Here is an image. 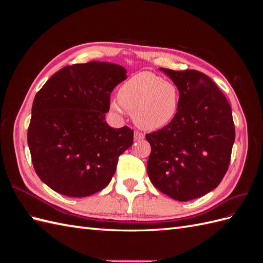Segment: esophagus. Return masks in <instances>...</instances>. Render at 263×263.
I'll return each mask as SVG.
<instances>
[{
	"label": "esophagus",
	"instance_id": "34e87169",
	"mask_svg": "<svg viewBox=\"0 0 263 263\" xmlns=\"http://www.w3.org/2000/svg\"><path fill=\"white\" fill-rule=\"evenodd\" d=\"M145 138V135L140 132H135L134 133V139L136 141H140Z\"/></svg>",
	"mask_w": 263,
	"mask_h": 263
}]
</instances>
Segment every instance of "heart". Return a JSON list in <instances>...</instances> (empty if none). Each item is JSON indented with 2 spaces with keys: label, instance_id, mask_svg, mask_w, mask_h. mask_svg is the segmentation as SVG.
<instances>
[{
  "label": "heart",
  "instance_id": "heart-1",
  "mask_svg": "<svg viewBox=\"0 0 263 263\" xmlns=\"http://www.w3.org/2000/svg\"><path fill=\"white\" fill-rule=\"evenodd\" d=\"M180 104L177 85L148 71L125 81L118 90V99L110 101V108L122 114L128 110L140 128L157 130L176 117Z\"/></svg>",
  "mask_w": 263,
  "mask_h": 263
}]
</instances>
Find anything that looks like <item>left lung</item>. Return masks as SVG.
I'll return each mask as SVG.
<instances>
[{
  "instance_id": "left-lung-1",
  "label": "left lung",
  "mask_w": 263,
  "mask_h": 263,
  "mask_svg": "<svg viewBox=\"0 0 263 263\" xmlns=\"http://www.w3.org/2000/svg\"><path fill=\"white\" fill-rule=\"evenodd\" d=\"M161 70L177 85L180 104L172 122L146 135L147 172L160 192L186 202L217 187L228 170L235 141L232 107L200 71Z\"/></svg>"
}]
</instances>
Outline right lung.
Returning a JSON list of instances; mask_svg holds the SVG:
<instances>
[{"label": "right lung", "instance_id": "1", "mask_svg": "<svg viewBox=\"0 0 263 263\" xmlns=\"http://www.w3.org/2000/svg\"><path fill=\"white\" fill-rule=\"evenodd\" d=\"M126 72L115 63H77L55 72L37 92L28 147L37 176L55 192L71 197L99 192L133 145V129L105 122L110 93Z\"/></svg>", "mask_w": 263, "mask_h": 263}]
</instances>
